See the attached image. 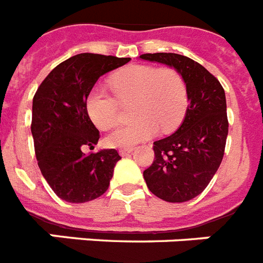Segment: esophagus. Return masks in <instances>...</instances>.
Wrapping results in <instances>:
<instances>
[{
	"mask_svg": "<svg viewBox=\"0 0 263 263\" xmlns=\"http://www.w3.org/2000/svg\"><path fill=\"white\" fill-rule=\"evenodd\" d=\"M132 151H134V148H132V147H129V148H121L119 152H120L121 156H127V155H129Z\"/></svg>",
	"mask_w": 263,
	"mask_h": 263,
	"instance_id": "obj_1",
	"label": "esophagus"
}]
</instances>
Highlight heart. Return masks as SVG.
I'll return each mask as SVG.
<instances>
[{"label":"heart","mask_w":263,"mask_h":263,"mask_svg":"<svg viewBox=\"0 0 263 263\" xmlns=\"http://www.w3.org/2000/svg\"><path fill=\"white\" fill-rule=\"evenodd\" d=\"M109 84L120 101H136L134 116L138 119L107 136V144L115 148H129L144 142L156 135L159 128L162 132L174 131L186 115L187 85L175 68L134 64L116 72ZM116 98L100 88H93L88 93L85 108L90 120L100 129H109L118 123L119 101Z\"/></svg>","instance_id":"heart-1"}]
</instances>
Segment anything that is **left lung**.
Returning a JSON list of instances; mask_svg holds the SVG:
<instances>
[{"label":"left lung","instance_id":"1","mask_svg":"<svg viewBox=\"0 0 263 263\" xmlns=\"http://www.w3.org/2000/svg\"><path fill=\"white\" fill-rule=\"evenodd\" d=\"M140 59L179 70L187 85L186 118L175 134L154 142L155 158L143 173L147 187L165 202H186L213 179L229 134L224 89L199 63L176 53H145Z\"/></svg>","mask_w":263,"mask_h":263}]
</instances>
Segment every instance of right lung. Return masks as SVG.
I'll list each match as a JSON object with an SVG mask.
<instances>
[{"label": "right lung", "mask_w": 263, "mask_h": 263, "mask_svg": "<svg viewBox=\"0 0 263 263\" xmlns=\"http://www.w3.org/2000/svg\"><path fill=\"white\" fill-rule=\"evenodd\" d=\"M129 60L80 53L59 64L37 88L30 124L34 152L41 174L61 199L88 202L108 190L121 156L114 148L83 152L95 148L100 138L85 100L99 77Z\"/></svg>", "instance_id": "obj_1"}]
</instances>
